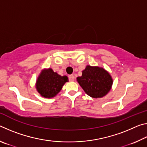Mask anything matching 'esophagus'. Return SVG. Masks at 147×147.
I'll return each instance as SVG.
<instances>
[{"mask_svg": "<svg viewBox=\"0 0 147 147\" xmlns=\"http://www.w3.org/2000/svg\"><path fill=\"white\" fill-rule=\"evenodd\" d=\"M69 80L70 82H73L74 80V77L73 74H70V75H69Z\"/></svg>", "mask_w": 147, "mask_h": 147, "instance_id": "esophagus-1", "label": "esophagus"}]
</instances>
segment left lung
Wrapping results in <instances>:
<instances>
[{
	"label": "left lung",
	"mask_w": 147,
	"mask_h": 147,
	"mask_svg": "<svg viewBox=\"0 0 147 147\" xmlns=\"http://www.w3.org/2000/svg\"><path fill=\"white\" fill-rule=\"evenodd\" d=\"M84 91L93 98L105 96L110 90L113 84L112 78L103 68L88 65L82 71V75L77 78Z\"/></svg>",
	"instance_id": "8db88e82"
}]
</instances>
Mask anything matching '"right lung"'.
Returning a JSON list of instances; mask_svg holds the SVG:
<instances>
[{"mask_svg": "<svg viewBox=\"0 0 147 147\" xmlns=\"http://www.w3.org/2000/svg\"><path fill=\"white\" fill-rule=\"evenodd\" d=\"M68 81L66 76H61L54 73L52 69L44 70L37 80L36 89L41 95L45 98L56 96Z\"/></svg>", "mask_w": 147, "mask_h": 147, "instance_id": "add662e5", "label": "right lung"}]
</instances>
